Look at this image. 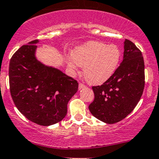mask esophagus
Returning a JSON list of instances; mask_svg holds the SVG:
<instances>
[{"mask_svg": "<svg viewBox=\"0 0 159 159\" xmlns=\"http://www.w3.org/2000/svg\"><path fill=\"white\" fill-rule=\"evenodd\" d=\"M85 87H86V86H85L84 84H83V83H79V89H80H80H83V88H85Z\"/></svg>", "mask_w": 159, "mask_h": 159, "instance_id": "34e87169", "label": "esophagus"}]
</instances>
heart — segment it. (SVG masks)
Returning <instances> with one entry per match:
<instances>
[{"label":"heart","instance_id":"1","mask_svg":"<svg viewBox=\"0 0 159 159\" xmlns=\"http://www.w3.org/2000/svg\"><path fill=\"white\" fill-rule=\"evenodd\" d=\"M120 60L121 51L116 45L89 41L76 47L66 63L73 72L77 71L78 66L84 67L85 80L92 85H99L114 74Z\"/></svg>","mask_w":159,"mask_h":159}]
</instances>
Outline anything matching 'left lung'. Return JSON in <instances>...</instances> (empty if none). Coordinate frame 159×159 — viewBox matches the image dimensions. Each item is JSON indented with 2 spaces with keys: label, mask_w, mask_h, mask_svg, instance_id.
<instances>
[{
  "label": "left lung",
  "mask_w": 159,
  "mask_h": 159,
  "mask_svg": "<svg viewBox=\"0 0 159 159\" xmlns=\"http://www.w3.org/2000/svg\"><path fill=\"white\" fill-rule=\"evenodd\" d=\"M145 64L142 52L132 41L124 42L123 60L102 85L93 86L94 100L89 106L92 115L113 124L132 112L143 93Z\"/></svg>",
  "instance_id": "8db88e82"
}]
</instances>
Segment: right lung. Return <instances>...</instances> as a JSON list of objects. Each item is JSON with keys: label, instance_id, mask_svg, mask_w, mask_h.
I'll list each match as a JSON object with an SVG mask.
<instances>
[{"label": "right lung", "instance_id": "1", "mask_svg": "<svg viewBox=\"0 0 159 159\" xmlns=\"http://www.w3.org/2000/svg\"><path fill=\"white\" fill-rule=\"evenodd\" d=\"M38 42L35 40L22 46L11 57L10 91L16 107L27 119L48 126L66 116L68 102L77 92L78 83L37 60Z\"/></svg>", "mask_w": 159, "mask_h": 159}]
</instances>
